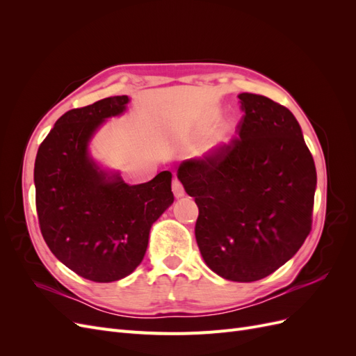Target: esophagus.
<instances>
[{"mask_svg": "<svg viewBox=\"0 0 356 356\" xmlns=\"http://www.w3.org/2000/svg\"><path fill=\"white\" fill-rule=\"evenodd\" d=\"M172 191H174V195H175V197L177 199H179V197H182L184 196V187H182V184H181V181L179 179H174L172 181Z\"/></svg>", "mask_w": 356, "mask_h": 356, "instance_id": "1", "label": "esophagus"}]
</instances>
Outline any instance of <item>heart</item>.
<instances>
[{"label": "heart", "instance_id": "1", "mask_svg": "<svg viewBox=\"0 0 356 356\" xmlns=\"http://www.w3.org/2000/svg\"><path fill=\"white\" fill-rule=\"evenodd\" d=\"M234 132H236V122L233 118H224V120L215 126V129L211 132L204 152H209V153L218 152L220 148L229 144Z\"/></svg>", "mask_w": 356, "mask_h": 356}]
</instances>
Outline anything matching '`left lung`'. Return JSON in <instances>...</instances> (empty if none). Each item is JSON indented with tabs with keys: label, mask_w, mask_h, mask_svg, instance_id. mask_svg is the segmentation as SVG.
<instances>
[{
	"label": "left lung",
	"mask_w": 356,
	"mask_h": 356,
	"mask_svg": "<svg viewBox=\"0 0 356 356\" xmlns=\"http://www.w3.org/2000/svg\"><path fill=\"white\" fill-rule=\"evenodd\" d=\"M239 138L184 160L178 179L199 208L196 241L212 272L254 282L293 258L312 229L315 161L294 114L241 93Z\"/></svg>",
	"instance_id": "1"
}]
</instances>
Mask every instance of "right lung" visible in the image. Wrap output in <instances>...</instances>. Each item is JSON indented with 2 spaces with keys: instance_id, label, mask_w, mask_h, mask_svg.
Segmentation results:
<instances>
[{
  "instance_id": "right-lung-1",
  "label": "right lung",
  "mask_w": 356,
  "mask_h": 356,
  "mask_svg": "<svg viewBox=\"0 0 356 356\" xmlns=\"http://www.w3.org/2000/svg\"><path fill=\"white\" fill-rule=\"evenodd\" d=\"M129 98L111 96L63 114L41 143L34 168L41 234L60 263L93 282L131 275L145 255L149 229L174 203L172 174L129 186L102 169L89 143Z\"/></svg>"
}]
</instances>
